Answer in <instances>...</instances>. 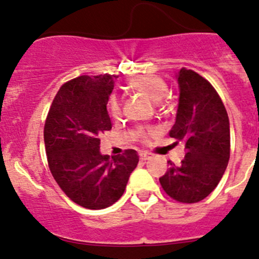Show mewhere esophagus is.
<instances>
[{"mask_svg": "<svg viewBox=\"0 0 259 259\" xmlns=\"http://www.w3.org/2000/svg\"><path fill=\"white\" fill-rule=\"evenodd\" d=\"M139 157H140V159H142V160H148L150 157H152V154H150V153H148V152H142L139 154Z\"/></svg>", "mask_w": 259, "mask_h": 259, "instance_id": "esophagus-1", "label": "esophagus"}]
</instances>
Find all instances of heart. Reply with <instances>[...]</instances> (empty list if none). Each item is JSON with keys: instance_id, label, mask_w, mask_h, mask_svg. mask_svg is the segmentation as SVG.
<instances>
[{"instance_id": "heart-1", "label": "heart", "mask_w": 259, "mask_h": 259, "mask_svg": "<svg viewBox=\"0 0 259 259\" xmlns=\"http://www.w3.org/2000/svg\"><path fill=\"white\" fill-rule=\"evenodd\" d=\"M126 86L132 92L144 95V96H147L148 99L154 102H159L168 94V84L165 83L164 79H162L158 76H154V74H142V76L132 77L127 81ZM106 107L107 112H109L112 119L116 120L121 117V104H120V101L116 97H110L107 100ZM150 134H152V130L143 129V127H140V129L135 132L137 138L142 140V142H145Z\"/></svg>"}]
</instances>
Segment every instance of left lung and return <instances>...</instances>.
Listing matches in <instances>:
<instances>
[{"mask_svg":"<svg viewBox=\"0 0 259 259\" xmlns=\"http://www.w3.org/2000/svg\"><path fill=\"white\" fill-rule=\"evenodd\" d=\"M180 104L169 137L183 142L180 165L169 163L159 182L164 192L183 204L209 196L222 180L230 157L229 117L217 90L207 79L182 68L177 74Z\"/></svg>","mask_w":259,"mask_h":259,"instance_id":"left-lung-1","label":"left lung"}]
</instances>
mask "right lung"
Listing matches in <instances>:
<instances>
[{"mask_svg":"<svg viewBox=\"0 0 259 259\" xmlns=\"http://www.w3.org/2000/svg\"><path fill=\"white\" fill-rule=\"evenodd\" d=\"M114 78L100 74L66 82L44 125L48 165L55 182L72 201L91 210L115 204L139 162L134 149L114 158L100 153V134L112 127L106 104Z\"/></svg>","mask_w":259,"mask_h":259,"instance_id":"1","label":"right lung"}]
</instances>
